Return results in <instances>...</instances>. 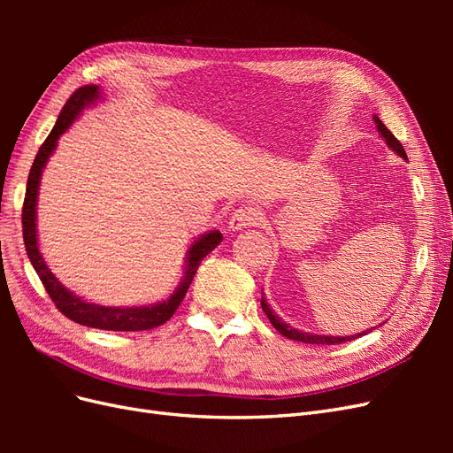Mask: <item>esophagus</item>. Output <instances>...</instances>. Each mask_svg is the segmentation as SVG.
I'll list each match as a JSON object with an SVG mask.
<instances>
[{
    "label": "esophagus",
    "mask_w": 453,
    "mask_h": 453,
    "mask_svg": "<svg viewBox=\"0 0 453 453\" xmlns=\"http://www.w3.org/2000/svg\"><path fill=\"white\" fill-rule=\"evenodd\" d=\"M258 221V213L253 208H238L232 213L230 221H228V228L232 232H238L243 228H250L253 225H257Z\"/></svg>",
    "instance_id": "34e87169"
}]
</instances>
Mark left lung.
<instances>
[{"mask_svg":"<svg viewBox=\"0 0 453 453\" xmlns=\"http://www.w3.org/2000/svg\"><path fill=\"white\" fill-rule=\"evenodd\" d=\"M374 120H376V127H378V130H380V134L383 135V138H386V143L395 150L396 155L399 157H403L404 160H406V153H404V147H403V143L395 138V135L391 134V130L383 125V122L378 119V117H374ZM260 306H263V310H265V313H266V318L270 319V323L273 325V328H276L278 333H281L285 338H289V340H296V342H304V344H321V346H334V344H344V342H349V340H353L355 336H344V338H338V336H313V334H308V333H300V331H296V328H291V325H287V323H283L276 313L272 311V308L268 306V303L265 298H260ZM366 334V333H365ZM357 336H363V334H357Z\"/></svg>","mask_w":453,"mask_h":453,"instance_id":"8db88e82","label":"left lung"}]
</instances>
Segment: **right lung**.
<instances>
[{"label":"right lung","mask_w":453,"mask_h":453,"mask_svg":"<svg viewBox=\"0 0 453 453\" xmlns=\"http://www.w3.org/2000/svg\"><path fill=\"white\" fill-rule=\"evenodd\" d=\"M100 92L96 85H85L77 88L67 102L64 104L62 111L58 115L57 125L47 135L43 145L39 147L35 160L32 164V170L28 175V185H26V195H24V205H22V234H24V248L28 253L30 263L34 265L37 276L43 283L45 291L49 293L50 300L54 303L67 319H72L79 325H87L92 328H102V331H150V328H157L166 323L175 310L180 308L183 298L188 291L190 281H193L195 273L203 260V257L211 253L219 243H221L223 236L221 232H210V234L202 236L193 248L188 251L187 257V272L185 276L177 287V291L166 300V303H160L157 306H143V308H105V306H96L88 304L85 300H81L73 293H70L65 287L54 278V273L47 268L43 257L39 253L37 248V232H35V202H37V188H39V177L41 170L47 164L50 153L57 147V140L72 125L75 117L83 111V109L98 98Z\"/></svg>","instance_id":"right-lung-1"}]
</instances>
